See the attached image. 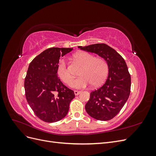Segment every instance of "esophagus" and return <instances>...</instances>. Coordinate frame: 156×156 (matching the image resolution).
<instances>
[{
	"mask_svg": "<svg viewBox=\"0 0 156 156\" xmlns=\"http://www.w3.org/2000/svg\"><path fill=\"white\" fill-rule=\"evenodd\" d=\"M80 93H81V91H78V90H75V91H74V94H75V96L79 95V94Z\"/></svg>",
	"mask_w": 156,
	"mask_h": 156,
	"instance_id": "34e87169",
	"label": "esophagus"
}]
</instances>
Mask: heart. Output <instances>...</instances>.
Listing matches in <instances>:
<instances>
[{"label":"heart","mask_w":156,"mask_h":156,"mask_svg":"<svg viewBox=\"0 0 156 156\" xmlns=\"http://www.w3.org/2000/svg\"><path fill=\"white\" fill-rule=\"evenodd\" d=\"M75 58L83 66L80 75L81 77L74 80L72 84L77 88H86L92 84L93 87H99L105 82L108 73V64L107 60L102 57H95L93 55L85 51L77 53ZM57 74L62 81L69 84L73 80L66 62L60 60L57 66Z\"/></svg>","instance_id":"b5f03b06"}]
</instances>
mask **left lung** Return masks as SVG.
<instances>
[{
  "instance_id": "obj_1",
  "label": "left lung",
  "mask_w": 156,
  "mask_h": 156,
  "mask_svg": "<svg viewBox=\"0 0 156 156\" xmlns=\"http://www.w3.org/2000/svg\"><path fill=\"white\" fill-rule=\"evenodd\" d=\"M78 48L96 53L108 62V75L106 81L90 93L85 109L96 120H111L119 114L130 94L131 76L127 64L122 56L107 44H96Z\"/></svg>"
}]
</instances>
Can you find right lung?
<instances>
[{"label": "right lung", "mask_w": 156, "mask_h": 156, "mask_svg": "<svg viewBox=\"0 0 156 156\" xmlns=\"http://www.w3.org/2000/svg\"><path fill=\"white\" fill-rule=\"evenodd\" d=\"M73 48H51L32 60L25 79V96L34 114L45 122L62 120L69 111L74 92L61 82L57 75L60 56Z\"/></svg>", "instance_id": "add662e5"}]
</instances>
